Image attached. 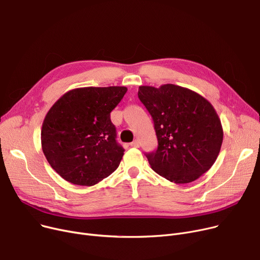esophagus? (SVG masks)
<instances>
[{
	"mask_svg": "<svg viewBox=\"0 0 260 260\" xmlns=\"http://www.w3.org/2000/svg\"><path fill=\"white\" fill-rule=\"evenodd\" d=\"M131 146H132V147H139V146H140L139 141H138V140H134V141L131 143Z\"/></svg>",
	"mask_w": 260,
	"mask_h": 260,
	"instance_id": "esophagus-1",
	"label": "esophagus"
}]
</instances>
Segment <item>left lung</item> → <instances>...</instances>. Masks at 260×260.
Returning a JSON list of instances; mask_svg holds the SVG:
<instances>
[{
    "label": "left lung",
    "mask_w": 260,
    "mask_h": 260,
    "mask_svg": "<svg viewBox=\"0 0 260 260\" xmlns=\"http://www.w3.org/2000/svg\"><path fill=\"white\" fill-rule=\"evenodd\" d=\"M138 97L152 117L158 148L145 153L150 167L166 180H198L216 161L222 143L220 119L211 103L176 84L141 85Z\"/></svg>",
    "instance_id": "left-lung-1"
}]
</instances>
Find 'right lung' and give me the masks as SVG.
Instances as JSON below:
<instances>
[{
  "instance_id": "1",
  "label": "right lung",
  "mask_w": 260,
  "mask_h": 260,
  "mask_svg": "<svg viewBox=\"0 0 260 260\" xmlns=\"http://www.w3.org/2000/svg\"><path fill=\"white\" fill-rule=\"evenodd\" d=\"M126 91L125 86L78 88L51 107L42 126V148L62 179L93 186L118 168L124 149L116 141L110 114Z\"/></svg>"
}]
</instances>
